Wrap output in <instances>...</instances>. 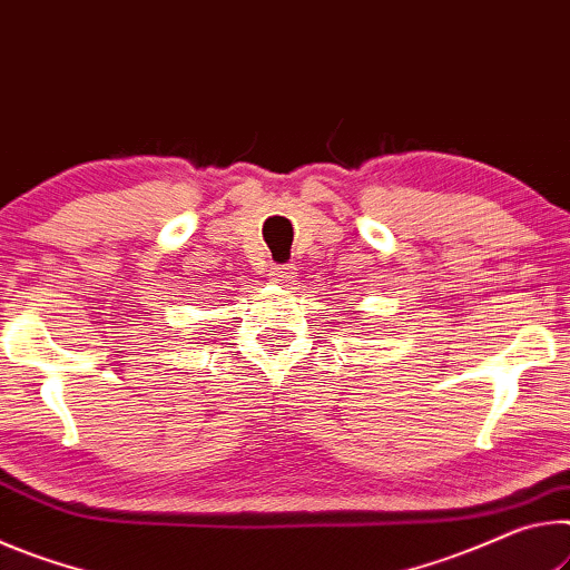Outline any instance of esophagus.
I'll use <instances>...</instances> for the list:
<instances>
[{
  "label": "esophagus",
  "mask_w": 570,
  "mask_h": 570,
  "mask_svg": "<svg viewBox=\"0 0 570 570\" xmlns=\"http://www.w3.org/2000/svg\"><path fill=\"white\" fill-rule=\"evenodd\" d=\"M273 279L275 283H285V285H291V283H295V277H297V273H295V265H283V267H273Z\"/></svg>",
  "instance_id": "esophagus-1"
}]
</instances>
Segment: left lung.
<instances>
[{
	"mask_svg": "<svg viewBox=\"0 0 570 570\" xmlns=\"http://www.w3.org/2000/svg\"><path fill=\"white\" fill-rule=\"evenodd\" d=\"M356 321H358V318H356Z\"/></svg>",
	"mask_w": 570,
	"mask_h": 570,
	"instance_id": "1",
	"label": "left lung"
}]
</instances>
